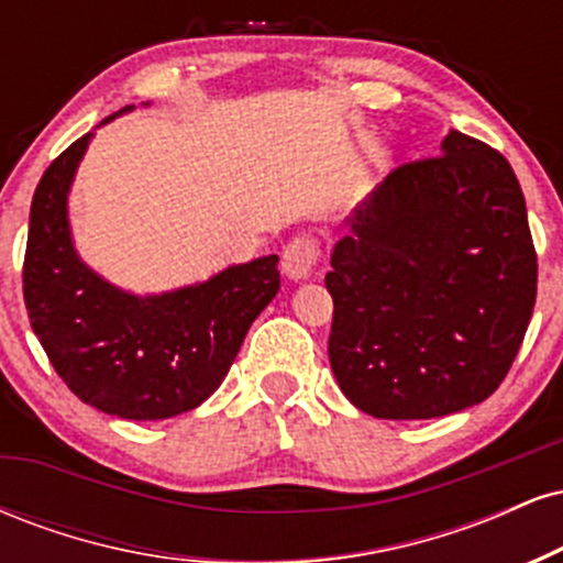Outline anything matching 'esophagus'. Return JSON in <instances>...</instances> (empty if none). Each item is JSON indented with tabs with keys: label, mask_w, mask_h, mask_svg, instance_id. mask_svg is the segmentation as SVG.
<instances>
[{
	"label": "esophagus",
	"mask_w": 563,
	"mask_h": 563,
	"mask_svg": "<svg viewBox=\"0 0 563 563\" xmlns=\"http://www.w3.org/2000/svg\"><path fill=\"white\" fill-rule=\"evenodd\" d=\"M320 262V243L309 235L294 238L286 249H283V273L290 280H303L312 275V269Z\"/></svg>",
	"instance_id": "obj_1"
}]
</instances>
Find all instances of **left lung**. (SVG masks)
<instances>
[{"label":"left lung","instance_id":"1","mask_svg":"<svg viewBox=\"0 0 563 563\" xmlns=\"http://www.w3.org/2000/svg\"><path fill=\"white\" fill-rule=\"evenodd\" d=\"M325 286L333 376L373 418L423 421L508 376L538 296V254L503 153L450 129L346 219Z\"/></svg>","mask_w":563,"mask_h":563}]
</instances>
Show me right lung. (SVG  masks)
Here are the masks:
<instances>
[{"label": "right lung", "instance_id": "add662e5", "mask_svg": "<svg viewBox=\"0 0 563 563\" xmlns=\"http://www.w3.org/2000/svg\"><path fill=\"white\" fill-rule=\"evenodd\" d=\"M89 140L92 132L66 147L36 185L23 260L25 309L57 376L81 402L129 421H161L219 389L251 322L280 288L277 256L158 296L111 286L79 260L68 228V190Z\"/></svg>", "mask_w": 563, "mask_h": 563}]
</instances>
